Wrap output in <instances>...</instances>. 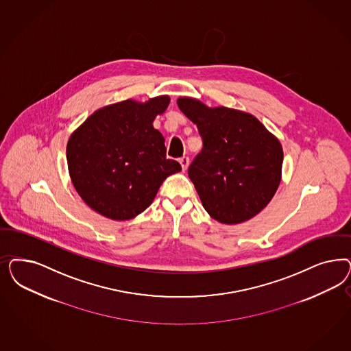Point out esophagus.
<instances>
[{"label":"esophagus","mask_w":351,"mask_h":351,"mask_svg":"<svg viewBox=\"0 0 351 351\" xmlns=\"http://www.w3.org/2000/svg\"><path fill=\"white\" fill-rule=\"evenodd\" d=\"M180 164L182 165V169H187L189 164H190V158H187V156H183V158H180Z\"/></svg>","instance_id":"34e87169"}]
</instances>
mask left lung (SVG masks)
Listing matches in <instances>:
<instances>
[{
  "label": "left lung",
  "mask_w": 351,
  "mask_h": 351,
  "mask_svg": "<svg viewBox=\"0 0 351 351\" xmlns=\"http://www.w3.org/2000/svg\"><path fill=\"white\" fill-rule=\"evenodd\" d=\"M177 104L203 138L189 177L215 221L237 225L270 203L282 180L283 148L258 119L183 97Z\"/></svg>",
  "instance_id": "8db88e82"
}]
</instances>
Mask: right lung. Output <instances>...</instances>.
Listing matches in <instances>:
<instances>
[{"instance_id":"obj_1","label":"right lung","mask_w":351,"mask_h":351,"mask_svg":"<svg viewBox=\"0 0 351 351\" xmlns=\"http://www.w3.org/2000/svg\"><path fill=\"white\" fill-rule=\"evenodd\" d=\"M168 95L126 99L97 110L71 134L68 171L81 199L114 221L132 219L152 204L161 183L181 165L167 158L165 139L154 128Z\"/></svg>"}]
</instances>
